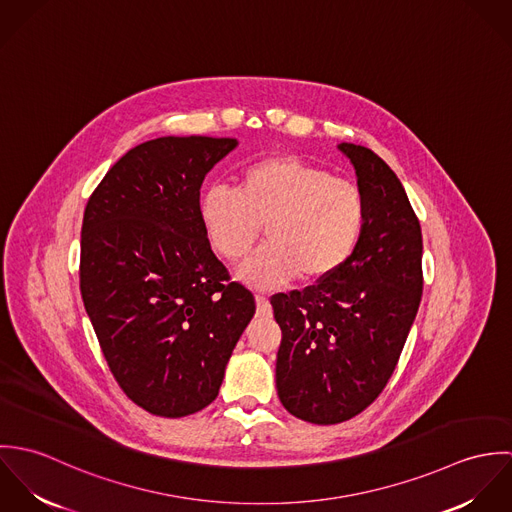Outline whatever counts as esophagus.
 <instances>
[{"label": "esophagus", "instance_id": "obj_1", "mask_svg": "<svg viewBox=\"0 0 512 512\" xmlns=\"http://www.w3.org/2000/svg\"><path fill=\"white\" fill-rule=\"evenodd\" d=\"M256 297V305H258V313H262V315H266V313H270V303H268V297L264 295V293H256L254 295Z\"/></svg>", "mask_w": 512, "mask_h": 512}]
</instances>
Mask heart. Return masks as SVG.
Returning a JSON list of instances; mask_svg holds the SVG:
<instances>
[{
  "mask_svg": "<svg viewBox=\"0 0 512 512\" xmlns=\"http://www.w3.org/2000/svg\"><path fill=\"white\" fill-rule=\"evenodd\" d=\"M199 219L211 248L230 262L248 254L264 224L268 242L238 268V278L274 288L297 276L305 282L333 276L361 238L365 199L353 181L278 155L244 167L238 191L207 189Z\"/></svg>",
  "mask_w": 512,
  "mask_h": 512,
  "instance_id": "b5f03b06",
  "label": "heart"
}]
</instances>
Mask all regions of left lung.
<instances>
[{
  "label": "left lung",
  "mask_w": 512,
  "mask_h": 512,
  "mask_svg": "<svg viewBox=\"0 0 512 512\" xmlns=\"http://www.w3.org/2000/svg\"><path fill=\"white\" fill-rule=\"evenodd\" d=\"M355 167L365 224L349 260L303 292L272 297L282 329L276 388L299 420L329 426L370 406L392 376L422 299V228L396 173L365 146Z\"/></svg>",
  "instance_id": "left-lung-1"
}]
</instances>
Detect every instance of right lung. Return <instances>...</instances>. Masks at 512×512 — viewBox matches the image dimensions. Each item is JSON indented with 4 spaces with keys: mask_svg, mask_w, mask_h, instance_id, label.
<instances>
[{
    "mask_svg": "<svg viewBox=\"0 0 512 512\" xmlns=\"http://www.w3.org/2000/svg\"><path fill=\"white\" fill-rule=\"evenodd\" d=\"M236 146L207 136L144 142L112 165L84 211V309L120 388L155 416H189L219 396L256 311L199 219L205 175Z\"/></svg>",
    "mask_w": 512,
    "mask_h": 512,
    "instance_id": "1",
    "label": "right lung"
}]
</instances>
